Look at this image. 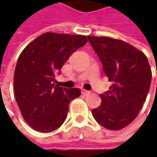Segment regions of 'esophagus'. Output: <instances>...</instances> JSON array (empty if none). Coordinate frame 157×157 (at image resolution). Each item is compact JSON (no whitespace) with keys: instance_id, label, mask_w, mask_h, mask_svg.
Here are the masks:
<instances>
[{"instance_id":"34e87169","label":"esophagus","mask_w":157,"mask_h":157,"mask_svg":"<svg viewBox=\"0 0 157 157\" xmlns=\"http://www.w3.org/2000/svg\"><path fill=\"white\" fill-rule=\"evenodd\" d=\"M81 93H82V94H84V95H88V94H90V92H89V91H86V90H84V89L82 90Z\"/></svg>"}]
</instances>
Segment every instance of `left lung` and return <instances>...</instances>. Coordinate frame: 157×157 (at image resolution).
Segmentation results:
<instances>
[{"instance_id": "8db88e82", "label": "left lung", "mask_w": 157, "mask_h": 157, "mask_svg": "<svg viewBox=\"0 0 157 157\" xmlns=\"http://www.w3.org/2000/svg\"><path fill=\"white\" fill-rule=\"evenodd\" d=\"M113 85L100 94L101 104L92 110L98 123L106 129L120 130L138 115L148 95L152 72L147 57L121 40L87 36Z\"/></svg>"}]
</instances>
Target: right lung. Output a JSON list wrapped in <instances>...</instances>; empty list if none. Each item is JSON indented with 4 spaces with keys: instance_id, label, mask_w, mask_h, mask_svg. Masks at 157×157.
Here are the masks:
<instances>
[{
    "instance_id": "1",
    "label": "right lung",
    "mask_w": 157,
    "mask_h": 157,
    "mask_svg": "<svg viewBox=\"0 0 157 157\" xmlns=\"http://www.w3.org/2000/svg\"><path fill=\"white\" fill-rule=\"evenodd\" d=\"M87 42L85 36L46 32L32 41L18 57L14 89L25 121L36 131L49 133L65 121L70 102L79 97L78 88L54 85L55 75L70 56Z\"/></svg>"
}]
</instances>
